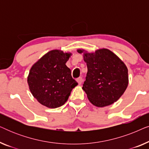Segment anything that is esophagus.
I'll return each instance as SVG.
<instances>
[{
  "instance_id": "1",
  "label": "esophagus",
  "mask_w": 149,
  "mask_h": 149,
  "mask_svg": "<svg viewBox=\"0 0 149 149\" xmlns=\"http://www.w3.org/2000/svg\"><path fill=\"white\" fill-rule=\"evenodd\" d=\"M77 83H79V85H81V83H82V81H83L82 77H79V78L77 79Z\"/></svg>"
}]
</instances>
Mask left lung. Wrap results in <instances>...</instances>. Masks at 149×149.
I'll return each mask as SVG.
<instances>
[{
  "label": "left lung",
  "instance_id": "left-lung-1",
  "mask_svg": "<svg viewBox=\"0 0 149 149\" xmlns=\"http://www.w3.org/2000/svg\"><path fill=\"white\" fill-rule=\"evenodd\" d=\"M83 54L87 72L82 89L90 102L97 107L109 106L119 100L127 89L128 70L124 62L108 49H99Z\"/></svg>",
  "mask_w": 149,
  "mask_h": 149
}]
</instances>
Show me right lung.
<instances>
[{
	"mask_svg": "<svg viewBox=\"0 0 149 149\" xmlns=\"http://www.w3.org/2000/svg\"><path fill=\"white\" fill-rule=\"evenodd\" d=\"M71 55L62 50H52L30 68L27 80L30 91L45 107L56 109L64 105L78 85L66 65Z\"/></svg>",
	"mask_w": 149,
	"mask_h": 149,
	"instance_id": "1",
	"label": "right lung"
}]
</instances>
